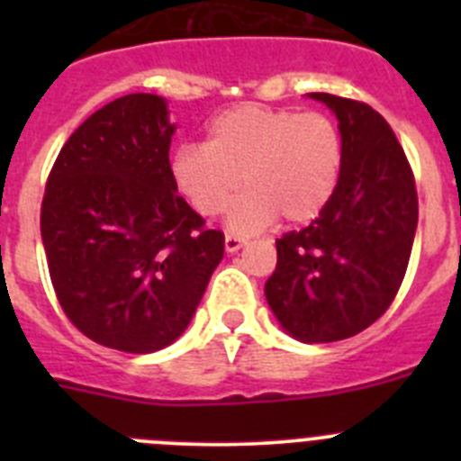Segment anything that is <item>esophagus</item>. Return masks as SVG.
Instances as JSON below:
<instances>
[{"label":"esophagus","mask_w":461,"mask_h":461,"mask_svg":"<svg viewBox=\"0 0 461 461\" xmlns=\"http://www.w3.org/2000/svg\"><path fill=\"white\" fill-rule=\"evenodd\" d=\"M244 247V240L238 238V235H226V251L228 254H235Z\"/></svg>","instance_id":"34e87169"}]
</instances>
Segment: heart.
Wrapping results in <instances>:
<instances>
[{
  "instance_id": "heart-1",
  "label": "heart",
  "mask_w": 461,
  "mask_h": 461,
  "mask_svg": "<svg viewBox=\"0 0 461 461\" xmlns=\"http://www.w3.org/2000/svg\"><path fill=\"white\" fill-rule=\"evenodd\" d=\"M344 164L337 122L321 110L297 113L244 104L207 126L205 145H185L170 158L175 189L203 217H217L238 194L228 226L258 233L279 214L286 223L316 219L335 195Z\"/></svg>"
}]
</instances>
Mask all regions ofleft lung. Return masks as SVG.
<instances>
[{
	"instance_id": "obj_1",
	"label": "left lung",
	"mask_w": 461,
	"mask_h": 461,
	"mask_svg": "<svg viewBox=\"0 0 461 461\" xmlns=\"http://www.w3.org/2000/svg\"><path fill=\"white\" fill-rule=\"evenodd\" d=\"M309 96L339 120L341 177L319 217L276 240L266 297L288 335L325 344L357 335L393 304L413 247L418 191L397 136L372 105Z\"/></svg>"
}]
</instances>
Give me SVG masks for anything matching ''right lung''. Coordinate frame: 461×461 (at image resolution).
I'll list each match as a JSON object with an SVG mask.
<instances>
[{
    "label": "right lung",
    "instance_id": "1",
    "mask_svg": "<svg viewBox=\"0 0 461 461\" xmlns=\"http://www.w3.org/2000/svg\"><path fill=\"white\" fill-rule=\"evenodd\" d=\"M166 101L126 94L71 133L48 175L41 238L67 319L124 353L173 344L191 323L223 233L170 177Z\"/></svg>",
    "mask_w": 461,
    "mask_h": 461
}]
</instances>
